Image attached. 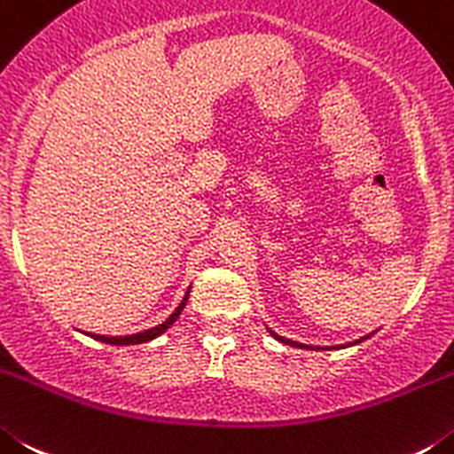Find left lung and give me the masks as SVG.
Wrapping results in <instances>:
<instances>
[{"mask_svg": "<svg viewBox=\"0 0 454 454\" xmlns=\"http://www.w3.org/2000/svg\"><path fill=\"white\" fill-rule=\"evenodd\" d=\"M273 337L278 339V341H283V344H287V346H298V348H312V346H303V344H296V341H292V339H283V337H278L276 333H271ZM366 339V337H364ZM359 341H362V339H359ZM359 341H355V344H359Z\"/></svg>", "mask_w": 454, "mask_h": 454, "instance_id": "obj_1", "label": "left lung"}]
</instances>
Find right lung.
I'll use <instances>...</instances> for the list:
<instances>
[{"instance_id": "1", "label": "right lung", "mask_w": 454, "mask_h": 454, "mask_svg": "<svg viewBox=\"0 0 454 454\" xmlns=\"http://www.w3.org/2000/svg\"><path fill=\"white\" fill-rule=\"evenodd\" d=\"M187 294H190V292H187ZM187 294H185V298H183V301H181V305H178V308L174 309V312H171V317L167 318V321H162L160 325H156V328H149V330H145V333L129 334V337H106V334H90V337L99 339V341H104V344H115V346L145 344V341H151V339H156L158 334H162V333H165V330L169 328V325L174 324V321H176L178 317H181L183 308H185V303H187Z\"/></svg>"}]
</instances>
